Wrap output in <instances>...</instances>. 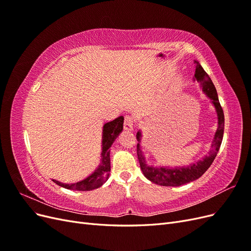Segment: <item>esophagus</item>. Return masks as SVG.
Listing matches in <instances>:
<instances>
[{
    "instance_id": "esophagus-1",
    "label": "esophagus",
    "mask_w": 251,
    "mask_h": 251,
    "mask_svg": "<svg viewBox=\"0 0 251 251\" xmlns=\"http://www.w3.org/2000/svg\"><path fill=\"white\" fill-rule=\"evenodd\" d=\"M125 130L126 131H132L133 130V117L130 115H126L125 118V125H124Z\"/></svg>"
}]
</instances>
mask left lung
Here are the masks:
<instances>
[{"label":"left lung","mask_w":251,"mask_h":251,"mask_svg":"<svg viewBox=\"0 0 251 251\" xmlns=\"http://www.w3.org/2000/svg\"><path fill=\"white\" fill-rule=\"evenodd\" d=\"M196 72L195 78L201 83L203 92L206 94L210 100L212 104L215 105L218 114V128L215 134L214 140L211 143V150L207 156H205L201 160L193 162L184 166H175V168H169V166H156L151 163L146 155L140 149L139 143H137V156L140 164V169L150 181L154 182L156 184L162 186H180L182 184H186L200 178L202 175L208 170L211 163L214 162L215 158L218 154L220 146L222 143L223 133H224V113L221 104H220L217 90L212 83L208 74L204 71L201 65L196 62ZM137 140L140 141L141 133H137Z\"/></svg>","instance_id":"left-lung-1"}]
</instances>
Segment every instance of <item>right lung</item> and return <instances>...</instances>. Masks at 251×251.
Returning <instances> with one entry per match:
<instances>
[{
    "instance_id": "add662e5",
    "label": "right lung",
    "mask_w": 251,
    "mask_h": 251,
    "mask_svg": "<svg viewBox=\"0 0 251 251\" xmlns=\"http://www.w3.org/2000/svg\"><path fill=\"white\" fill-rule=\"evenodd\" d=\"M124 119V116H119L103 126L101 162L94 173L91 174L85 180L76 182V183L66 184L56 180H53V182L59 186L67 189H74V191H92V189L101 186L109 178V173L111 171L110 148L115 141L118 134L123 131Z\"/></svg>"
}]
</instances>
